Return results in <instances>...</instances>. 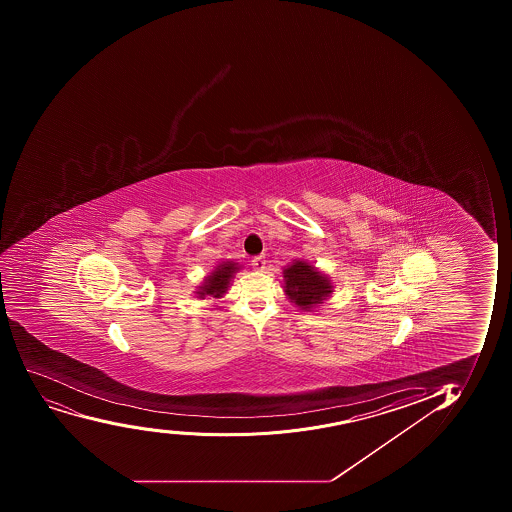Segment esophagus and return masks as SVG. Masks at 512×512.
Masks as SVG:
<instances>
[{
  "mask_svg": "<svg viewBox=\"0 0 512 512\" xmlns=\"http://www.w3.org/2000/svg\"><path fill=\"white\" fill-rule=\"evenodd\" d=\"M253 269L255 270H264L265 269V257H253L252 259Z\"/></svg>",
  "mask_w": 512,
  "mask_h": 512,
  "instance_id": "obj_1",
  "label": "esophagus"
}]
</instances>
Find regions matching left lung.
<instances>
[{
  "mask_svg": "<svg viewBox=\"0 0 512 512\" xmlns=\"http://www.w3.org/2000/svg\"><path fill=\"white\" fill-rule=\"evenodd\" d=\"M284 274L285 292L302 309L320 304L330 294L329 282L305 262H295Z\"/></svg>",
  "mask_w": 512,
  "mask_h": 512,
  "instance_id": "8db88e82",
  "label": "left lung"
}]
</instances>
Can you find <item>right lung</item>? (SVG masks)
Segmentation results:
<instances>
[{"label": "right lung", "mask_w": 512, "mask_h": 512, "mask_svg": "<svg viewBox=\"0 0 512 512\" xmlns=\"http://www.w3.org/2000/svg\"><path fill=\"white\" fill-rule=\"evenodd\" d=\"M237 270L235 264H227L218 265L217 270L210 275V279H207V285L202 287V292H200V297H205V295H213V297H218V295H222L225 290H227L228 284H230V279H232L233 272Z\"/></svg>", "instance_id": "obj_1"}]
</instances>
